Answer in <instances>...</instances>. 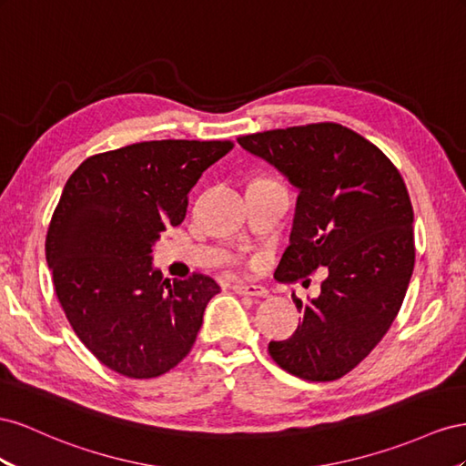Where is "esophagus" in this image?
Returning a JSON list of instances; mask_svg holds the SVG:
<instances>
[{"mask_svg":"<svg viewBox=\"0 0 466 466\" xmlns=\"http://www.w3.org/2000/svg\"><path fill=\"white\" fill-rule=\"evenodd\" d=\"M234 292L242 297H259V299L268 297V289L261 285H254V283H236Z\"/></svg>","mask_w":466,"mask_h":466,"instance_id":"obj_1","label":"esophagus"}]
</instances>
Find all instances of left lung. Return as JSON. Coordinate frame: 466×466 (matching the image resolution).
Listing matches in <instances>:
<instances>
[{
	"label": "left lung",
	"instance_id": "obj_1",
	"mask_svg": "<svg viewBox=\"0 0 466 466\" xmlns=\"http://www.w3.org/2000/svg\"><path fill=\"white\" fill-rule=\"evenodd\" d=\"M299 189L281 281L328 277L320 295H292L302 324L269 355L304 380H336L375 350L402 307L414 271V210L402 176L375 144L336 123L238 138Z\"/></svg>",
	"mask_w": 466,
	"mask_h": 466
}]
</instances>
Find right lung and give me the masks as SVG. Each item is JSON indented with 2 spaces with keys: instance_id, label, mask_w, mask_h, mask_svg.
<instances>
[{
  "instance_id": "obj_1",
  "label": "right lung",
  "mask_w": 466,
  "mask_h": 466,
  "mask_svg": "<svg viewBox=\"0 0 466 466\" xmlns=\"http://www.w3.org/2000/svg\"><path fill=\"white\" fill-rule=\"evenodd\" d=\"M230 140H150L82 162L46 234V263L70 326L103 365L154 379L187 355L220 287L195 273L164 279L152 246L183 222L203 171Z\"/></svg>"
}]
</instances>
